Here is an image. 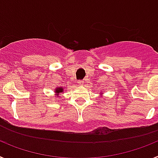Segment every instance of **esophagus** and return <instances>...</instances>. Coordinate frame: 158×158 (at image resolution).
Returning <instances> with one entry per match:
<instances>
[{
    "label": "esophagus",
    "instance_id": "esophagus-1",
    "mask_svg": "<svg viewBox=\"0 0 158 158\" xmlns=\"http://www.w3.org/2000/svg\"><path fill=\"white\" fill-rule=\"evenodd\" d=\"M77 85L79 86H83L84 81H77Z\"/></svg>",
    "mask_w": 158,
    "mask_h": 158
}]
</instances>
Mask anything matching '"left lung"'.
<instances>
[{
    "label": "left lung",
    "mask_w": 158,
    "mask_h": 158,
    "mask_svg": "<svg viewBox=\"0 0 158 158\" xmlns=\"http://www.w3.org/2000/svg\"><path fill=\"white\" fill-rule=\"evenodd\" d=\"M100 96H101V95H103V93H100Z\"/></svg>",
    "instance_id": "1"
}]
</instances>
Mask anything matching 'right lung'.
Returning a JSON list of instances; mask_svg holds the SVG:
<instances>
[{"instance_id": "obj_1", "label": "right lung", "mask_w": 158, "mask_h": 158, "mask_svg": "<svg viewBox=\"0 0 158 158\" xmlns=\"http://www.w3.org/2000/svg\"><path fill=\"white\" fill-rule=\"evenodd\" d=\"M64 92V89L62 87H57L54 90V93H55V96H58L59 97V93H62Z\"/></svg>"}]
</instances>
